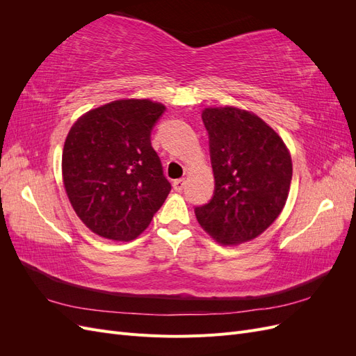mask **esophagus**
I'll list each match as a JSON object with an SVG mask.
<instances>
[{
	"label": "esophagus",
	"instance_id": "1",
	"mask_svg": "<svg viewBox=\"0 0 356 356\" xmlns=\"http://www.w3.org/2000/svg\"><path fill=\"white\" fill-rule=\"evenodd\" d=\"M184 187H186V179L184 178H179V179L174 181V190L181 191Z\"/></svg>",
	"mask_w": 356,
	"mask_h": 356
}]
</instances>
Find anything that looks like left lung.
I'll list each match as a JSON object with an SVG mask.
<instances>
[{
	"mask_svg": "<svg viewBox=\"0 0 356 356\" xmlns=\"http://www.w3.org/2000/svg\"><path fill=\"white\" fill-rule=\"evenodd\" d=\"M215 178L208 203L195 208L196 218L222 245L261 234L281 213L288 197L293 163L273 129L245 110L204 108Z\"/></svg>",
	"mask_w": 356,
	"mask_h": 356,
	"instance_id": "obj_1",
	"label": "left lung"
}]
</instances>
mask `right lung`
<instances>
[{
	"instance_id": "obj_1",
	"label": "right lung",
	"mask_w": 356,
	"mask_h": 356,
	"mask_svg": "<svg viewBox=\"0 0 356 356\" xmlns=\"http://www.w3.org/2000/svg\"><path fill=\"white\" fill-rule=\"evenodd\" d=\"M165 106L114 101L81 115L67 136L62 175L75 213L106 239L132 241L170 191L152 132Z\"/></svg>"
}]
</instances>
